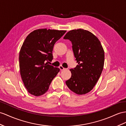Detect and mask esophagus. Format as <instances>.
<instances>
[{
  "mask_svg": "<svg viewBox=\"0 0 126 126\" xmlns=\"http://www.w3.org/2000/svg\"><path fill=\"white\" fill-rule=\"evenodd\" d=\"M59 68L61 70H65L66 69L64 68V67H63L62 66H59Z\"/></svg>",
  "mask_w": 126,
  "mask_h": 126,
  "instance_id": "esophagus-1",
  "label": "esophagus"
}]
</instances>
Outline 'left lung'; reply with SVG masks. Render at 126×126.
I'll return each instance as SVG.
<instances>
[{
    "label": "left lung",
    "instance_id": "8db88e82",
    "mask_svg": "<svg viewBox=\"0 0 126 126\" xmlns=\"http://www.w3.org/2000/svg\"><path fill=\"white\" fill-rule=\"evenodd\" d=\"M63 38L71 42L78 63L70 70L71 77L65 83L76 94H86L94 88L103 69L104 51L101 42L91 32L81 29L69 31Z\"/></svg>",
    "mask_w": 126,
    "mask_h": 126
}]
</instances>
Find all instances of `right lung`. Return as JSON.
<instances>
[{
  "label": "right lung",
  "instance_id": "right-lung-1",
  "mask_svg": "<svg viewBox=\"0 0 126 126\" xmlns=\"http://www.w3.org/2000/svg\"><path fill=\"white\" fill-rule=\"evenodd\" d=\"M66 31L34 30L29 34L22 45L19 54L21 76L28 92L35 96L47 92L60 69L46 62L53 60L54 44Z\"/></svg>",
  "mask_w": 126,
  "mask_h": 126
}]
</instances>
